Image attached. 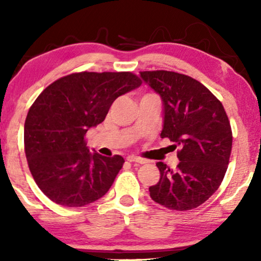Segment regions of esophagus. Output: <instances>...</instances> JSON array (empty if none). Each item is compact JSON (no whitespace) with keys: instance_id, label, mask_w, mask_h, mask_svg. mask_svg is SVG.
<instances>
[{"instance_id":"1","label":"esophagus","mask_w":261,"mask_h":261,"mask_svg":"<svg viewBox=\"0 0 261 261\" xmlns=\"http://www.w3.org/2000/svg\"><path fill=\"white\" fill-rule=\"evenodd\" d=\"M126 160L128 162H131V163H140V164L146 163V160H143V158H140V157H136V155H128Z\"/></svg>"}]
</instances>
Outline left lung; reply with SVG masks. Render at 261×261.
<instances>
[{"instance_id":"left-lung-1","label":"left lung","mask_w":261,"mask_h":261,"mask_svg":"<svg viewBox=\"0 0 261 261\" xmlns=\"http://www.w3.org/2000/svg\"><path fill=\"white\" fill-rule=\"evenodd\" d=\"M140 77L163 103L161 137L178 148L179 164L155 166L160 181L149 187L152 200L175 211L196 208L214 195L226 174L232 130L220 100L199 81L172 71H143Z\"/></svg>"}]
</instances>
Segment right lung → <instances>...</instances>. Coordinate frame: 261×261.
Here are the masks:
<instances>
[{"mask_svg": "<svg viewBox=\"0 0 261 261\" xmlns=\"http://www.w3.org/2000/svg\"><path fill=\"white\" fill-rule=\"evenodd\" d=\"M131 72H80L61 77L39 94L24 124L29 170L54 202L81 207L108 193L121 155L89 152L86 134L104 121L113 101L141 86Z\"/></svg>", "mask_w": 261, "mask_h": 261, "instance_id": "right-lung-1", "label": "right lung"}]
</instances>
